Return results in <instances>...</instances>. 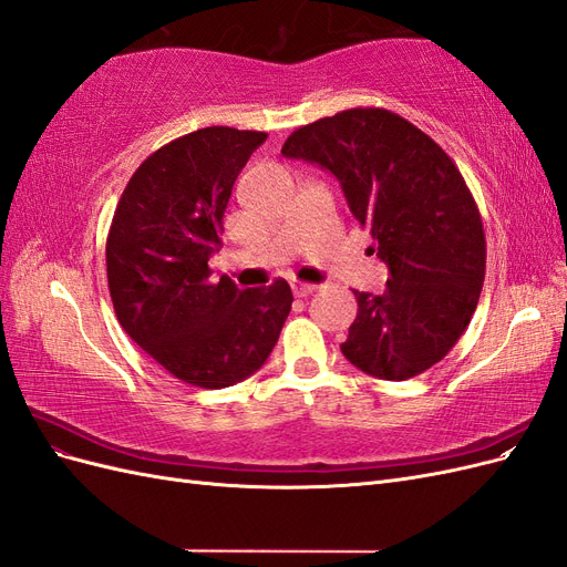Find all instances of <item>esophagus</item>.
I'll return each mask as SVG.
<instances>
[{"mask_svg": "<svg viewBox=\"0 0 567 567\" xmlns=\"http://www.w3.org/2000/svg\"><path fill=\"white\" fill-rule=\"evenodd\" d=\"M290 288H293V293H296L298 298L312 296L315 290H317V286H315V284H305V281H290Z\"/></svg>", "mask_w": 567, "mask_h": 567, "instance_id": "1", "label": "esophagus"}]
</instances>
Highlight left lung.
I'll list each match as a JSON object with an SVG mask.
<instances>
[{
    "label": "left lung",
    "instance_id": "1",
    "mask_svg": "<svg viewBox=\"0 0 567 567\" xmlns=\"http://www.w3.org/2000/svg\"><path fill=\"white\" fill-rule=\"evenodd\" d=\"M286 158L340 182L350 213L388 265L385 293H359L340 350L359 371L406 381L466 331L485 281V229L458 167L431 136L385 109H350L288 136Z\"/></svg>",
    "mask_w": 567,
    "mask_h": 567
}]
</instances>
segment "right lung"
I'll list each match as a JSON object with an SVG mask.
<instances>
[{
  "instance_id": "add662e5",
  "label": "right lung",
  "mask_w": 567,
  "mask_h": 567,
  "mask_svg": "<svg viewBox=\"0 0 567 567\" xmlns=\"http://www.w3.org/2000/svg\"><path fill=\"white\" fill-rule=\"evenodd\" d=\"M265 132L203 127L136 167L106 238V271L125 333L175 379L219 390L246 381L274 350L293 293L284 279L238 288L213 279L238 173Z\"/></svg>"
}]
</instances>
